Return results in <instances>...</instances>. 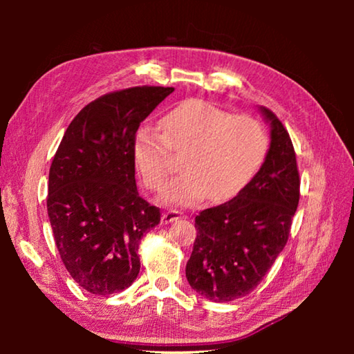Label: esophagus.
Segmentation results:
<instances>
[{
	"mask_svg": "<svg viewBox=\"0 0 354 354\" xmlns=\"http://www.w3.org/2000/svg\"><path fill=\"white\" fill-rule=\"evenodd\" d=\"M183 217L181 212L178 211H167L162 214V223H171V221L179 220Z\"/></svg>",
	"mask_w": 354,
	"mask_h": 354,
	"instance_id": "34e87169",
	"label": "esophagus"
}]
</instances>
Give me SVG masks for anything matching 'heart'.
I'll return each mask as SVG.
<instances>
[{"label": "heart", "instance_id": "b5f03b06", "mask_svg": "<svg viewBox=\"0 0 354 354\" xmlns=\"http://www.w3.org/2000/svg\"><path fill=\"white\" fill-rule=\"evenodd\" d=\"M268 151L262 124L248 115H232L201 100H187L165 113L162 133L151 127L139 129L134 140V160L151 190L169 183L173 154L183 156L184 170L162 201L189 206L207 195L225 201L237 195L261 169Z\"/></svg>", "mask_w": 354, "mask_h": 354}]
</instances>
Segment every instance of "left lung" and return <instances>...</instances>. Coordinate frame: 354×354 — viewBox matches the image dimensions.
<instances>
[{"label": "left lung", "instance_id": "left-lung-1", "mask_svg": "<svg viewBox=\"0 0 354 354\" xmlns=\"http://www.w3.org/2000/svg\"><path fill=\"white\" fill-rule=\"evenodd\" d=\"M270 148L254 178L234 198L195 217L196 239L185 277L190 287L215 303L253 292L289 239L299 201V173L290 136L274 113Z\"/></svg>", "mask_w": 354, "mask_h": 354}]
</instances>
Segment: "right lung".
Masks as SVG:
<instances>
[{
    "label": "right lung",
    "mask_w": 354,
    "mask_h": 354,
    "mask_svg": "<svg viewBox=\"0 0 354 354\" xmlns=\"http://www.w3.org/2000/svg\"><path fill=\"white\" fill-rule=\"evenodd\" d=\"M175 91L142 86L106 93L71 120L50 167L48 217L65 268L93 295H112L140 272L142 237L159 207L139 196L134 140L140 123Z\"/></svg>",
    "instance_id": "add662e5"
}]
</instances>
